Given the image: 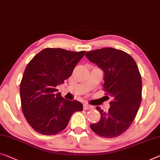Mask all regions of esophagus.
Here are the masks:
<instances>
[{
  "label": "esophagus",
  "instance_id": "34e87169",
  "mask_svg": "<svg viewBox=\"0 0 160 160\" xmlns=\"http://www.w3.org/2000/svg\"><path fill=\"white\" fill-rule=\"evenodd\" d=\"M92 106L88 105V104H83V109H85V110L90 109H92Z\"/></svg>",
  "mask_w": 160,
  "mask_h": 160
}]
</instances>
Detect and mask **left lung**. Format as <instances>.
I'll use <instances>...</instances> for the list:
<instances>
[{
  "mask_svg": "<svg viewBox=\"0 0 160 160\" xmlns=\"http://www.w3.org/2000/svg\"><path fill=\"white\" fill-rule=\"evenodd\" d=\"M85 56L104 72V90L112 99L108 112L96 107L101 119L90 127L102 137H117L132 124L141 104L142 78L138 66L131 56L116 48L97 49Z\"/></svg>",
  "mask_w": 160,
  "mask_h": 160,
  "instance_id": "left-lung-1",
  "label": "left lung"
}]
</instances>
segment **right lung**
I'll return each mask as SVG.
<instances>
[{
  "mask_svg": "<svg viewBox=\"0 0 160 160\" xmlns=\"http://www.w3.org/2000/svg\"><path fill=\"white\" fill-rule=\"evenodd\" d=\"M85 52L44 48L26 66L20 85L22 111L38 133L58 134L66 128L73 113L83 110L82 103L63 99L56 87L71 77Z\"/></svg>",
  "mask_w": 160,
  "mask_h": 160,
  "instance_id": "add662e5",
  "label": "right lung"
}]
</instances>
